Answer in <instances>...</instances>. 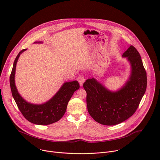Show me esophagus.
<instances>
[{"mask_svg": "<svg viewBox=\"0 0 160 160\" xmlns=\"http://www.w3.org/2000/svg\"><path fill=\"white\" fill-rule=\"evenodd\" d=\"M77 80L78 81V82H79V83H80V86L82 87V85H83V82H85V78H84V77H82V76H79V77L77 78Z\"/></svg>", "mask_w": 160, "mask_h": 160, "instance_id": "1", "label": "esophagus"}]
</instances>
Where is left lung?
Wrapping results in <instances>:
<instances>
[{
    "mask_svg": "<svg viewBox=\"0 0 160 160\" xmlns=\"http://www.w3.org/2000/svg\"><path fill=\"white\" fill-rule=\"evenodd\" d=\"M122 57L128 62L130 72L120 88L112 91L95 78L83 83L88 112L101 124L116 125L128 119L136 111L147 89V73L136 48L130 46Z\"/></svg>",
    "mask_w": 160,
    "mask_h": 160,
    "instance_id": "1",
    "label": "left lung"
}]
</instances>
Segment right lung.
I'll use <instances>...</instances> for the list:
<instances>
[{"instance_id":"1","label":"right lung","mask_w":160,"mask_h":160,"mask_svg":"<svg viewBox=\"0 0 160 160\" xmlns=\"http://www.w3.org/2000/svg\"><path fill=\"white\" fill-rule=\"evenodd\" d=\"M34 43H43L36 41ZM27 49H23L17 56L13 62L10 78L12 96L19 110L29 122L38 125H47L60 120L66 112L67 104L74 92L80 88L78 81L65 82L56 93L47 102L42 104H33L27 101L19 94L15 81L16 65L21 54Z\"/></svg>"}]
</instances>
